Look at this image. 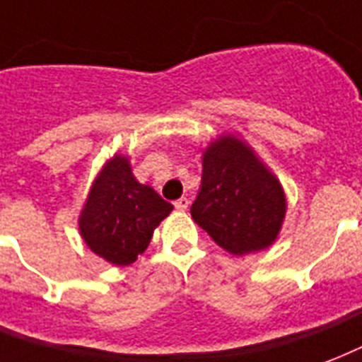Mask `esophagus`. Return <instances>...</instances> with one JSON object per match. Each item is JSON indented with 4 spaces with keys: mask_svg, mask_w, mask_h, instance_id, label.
Masks as SVG:
<instances>
[{
    "mask_svg": "<svg viewBox=\"0 0 362 362\" xmlns=\"http://www.w3.org/2000/svg\"><path fill=\"white\" fill-rule=\"evenodd\" d=\"M173 206H175V209H179V211H185V209L189 207V198H185L183 196V198H179Z\"/></svg>",
    "mask_w": 362,
    "mask_h": 362,
    "instance_id": "esophagus-1",
    "label": "esophagus"
}]
</instances>
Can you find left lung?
<instances>
[{
	"label": "left lung",
	"instance_id": "8db88e82",
	"mask_svg": "<svg viewBox=\"0 0 362 362\" xmlns=\"http://www.w3.org/2000/svg\"><path fill=\"white\" fill-rule=\"evenodd\" d=\"M202 185L190 215L232 255L270 247L281 230L287 200L279 179L247 143L221 136L202 156Z\"/></svg>",
	"mask_w": 362,
	"mask_h": 362
}]
</instances>
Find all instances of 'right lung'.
<instances>
[{
	"instance_id": "add662e5",
	"label": "right lung",
	"mask_w": 362,
	"mask_h": 362,
	"mask_svg": "<svg viewBox=\"0 0 362 362\" xmlns=\"http://www.w3.org/2000/svg\"><path fill=\"white\" fill-rule=\"evenodd\" d=\"M173 206L134 177L130 160L115 155L98 173L79 215L90 251L115 266H128L149 247L153 232Z\"/></svg>"
}]
</instances>
